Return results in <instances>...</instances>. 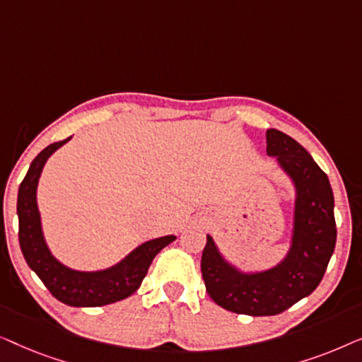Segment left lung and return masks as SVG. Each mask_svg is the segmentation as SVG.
Masks as SVG:
<instances>
[{"instance_id":"obj_1","label":"left lung","mask_w":362,"mask_h":362,"mask_svg":"<svg viewBox=\"0 0 362 362\" xmlns=\"http://www.w3.org/2000/svg\"><path fill=\"white\" fill-rule=\"evenodd\" d=\"M267 155L276 156L295 182V222L288 255L274 269L242 274L222 259L207 235L201 259L206 290L222 308L239 315L272 316L313 293L336 245L334 197L326 173L310 153L285 135L267 130Z\"/></svg>"}]
</instances>
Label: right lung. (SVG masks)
Returning a JSON list of instances; mask_svg holds the SVG:
<instances>
[{"instance_id": "right-lung-1", "label": "right lung", "mask_w": 362, "mask_h": 362, "mask_svg": "<svg viewBox=\"0 0 362 362\" xmlns=\"http://www.w3.org/2000/svg\"><path fill=\"white\" fill-rule=\"evenodd\" d=\"M71 138L56 141L34 158L18 191L19 245L29 269L47 286L52 296L71 306H103L115 303L140 288L146 272L158 252L176 239L165 235L136 247L120 264L100 272H77L67 269L49 252L42 235L41 216L37 211L36 189L47 158Z\"/></svg>"}]
</instances>
